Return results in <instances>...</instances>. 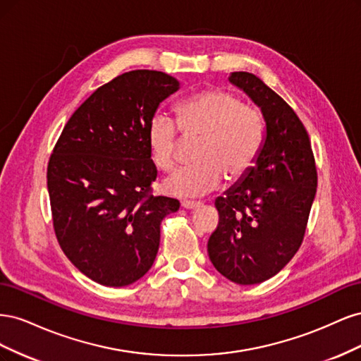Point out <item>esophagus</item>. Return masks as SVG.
I'll use <instances>...</instances> for the list:
<instances>
[{
	"label": "esophagus",
	"mask_w": 361,
	"mask_h": 361,
	"mask_svg": "<svg viewBox=\"0 0 361 361\" xmlns=\"http://www.w3.org/2000/svg\"><path fill=\"white\" fill-rule=\"evenodd\" d=\"M200 206H202L200 202H188V200L182 202L183 209H197V207H200Z\"/></svg>",
	"instance_id": "esophagus-1"
}]
</instances>
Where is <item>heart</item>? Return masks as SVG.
<instances>
[{
    "label": "heart",
    "mask_w": 361,
    "mask_h": 361,
    "mask_svg": "<svg viewBox=\"0 0 361 361\" xmlns=\"http://www.w3.org/2000/svg\"><path fill=\"white\" fill-rule=\"evenodd\" d=\"M183 135L199 137L192 167L171 173L164 188L180 197H199L220 187L224 176L235 182L255 167L264 145V120L253 106L244 105L238 96L221 89L195 93L176 106ZM176 120L155 114L147 128L150 157L162 170L176 162Z\"/></svg>",
    "instance_id": "obj_1"
}]
</instances>
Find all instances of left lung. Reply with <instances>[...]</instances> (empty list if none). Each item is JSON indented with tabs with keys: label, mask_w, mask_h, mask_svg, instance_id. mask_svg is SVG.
Listing matches in <instances>:
<instances>
[{
	"label": "left lung",
	"mask_w": 361,
	"mask_h": 361,
	"mask_svg": "<svg viewBox=\"0 0 361 361\" xmlns=\"http://www.w3.org/2000/svg\"><path fill=\"white\" fill-rule=\"evenodd\" d=\"M228 82L259 108L265 135L255 167L215 199L220 223L207 255L226 279L256 285L298 251L318 174L309 134L292 108L253 73L232 72Z\"/></svg>",
	"instance_id": "1"
}]
</instances>
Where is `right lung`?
Listing matches in <instances>:
<instances>
[{"label": "right lung", "mask_w": 361, "mask_h": 361, "mask_svg": "<svg viewBox=\"0 0 361 361\" xmlns=\"http://www.w3.org/2000/svg\"><path fill=\"white\" fill-rule=\"evenodd\" d=\"M180 89L158 71H130L99 87L64 126L48 164L54 231L84 276L122 288L143 277L159 248L162 218L176 199L152 195L157 167L147 128Z\"/></svg>", "instance_id": "obj_1"}]
</instances>
